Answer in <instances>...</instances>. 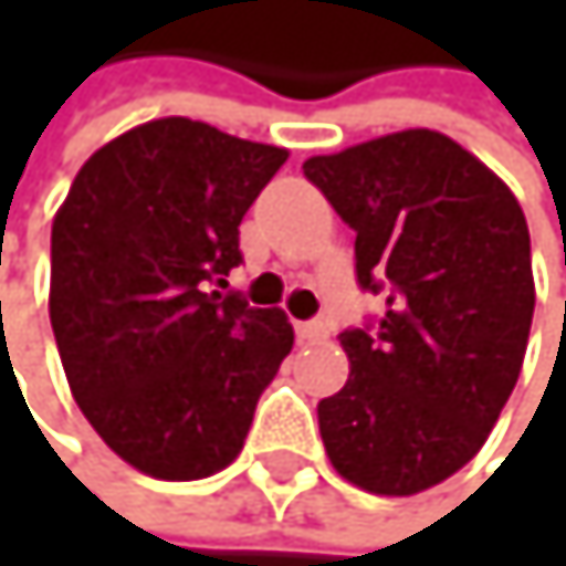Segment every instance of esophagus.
<instances>
[{
    "label": "esophagus",
    "mask_w": 566,
    "mask_h": 566,
    "mask_svg": "<svg viewBox=\"0 0 566 566\" xmlns=\"http://www.w3.org/2000/svg\"><path fill=\"white\" fill-rule=\"evenodd\" d=\"M295 333L302 343H315V339H325V333H329V325H325L322 318H308V322H298Z\"/></svg>",
    "instance_id": "34e87169"
}]
</instances>
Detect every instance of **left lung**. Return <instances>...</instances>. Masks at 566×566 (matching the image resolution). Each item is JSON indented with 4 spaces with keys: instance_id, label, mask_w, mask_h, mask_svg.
Masks as SVG:
<instances>
[{
    "instance_id": "1",
    "label": "left lung",
    "mask_w": 566,
    "mask_h": 566,
    "mask_svg": "<svg viewBox=\"0 0 566 566\" xmlns=\"http://www.w3.org/2000/svg\"><path fill=\"white\" fill-rule=\"evenodd\" d=\"M356 230V281L384 315L339 333L349 380L318 400L333 469L415 495L475 459L506 407L533 322L526 217L489 166L431 128L305 159Z\"/></svg>"
}]
</instances>
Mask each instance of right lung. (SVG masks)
<instances>
[{
    "mask_svg": "<svg viewBox=\"0 0 566 566\" xmlns=\"http://www.w3.org/2000/svg\"><path fill=\"white\" fill-rule=\"evenodd\" d=\"M289 151L189 118L138 125L81 166L50 233V325L71 394L118 459L166 482L227 469L292 353L281 308L210 292Z\"/></svg>",
    "mask_w": 566,
    "mask_h": 566,
    "instance_id": "add662e5",
    "label": "right lung"
}]
</instances>
